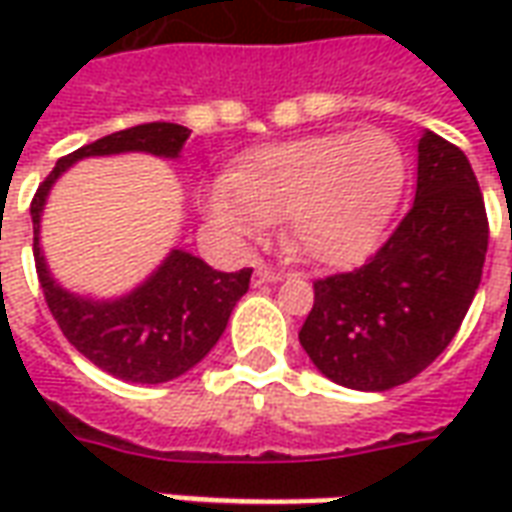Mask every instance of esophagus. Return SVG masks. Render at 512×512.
Wrapping results in <instances>:
<instances>
[{"instance_id": "esophagus-1", "label": "esophagus", "mask_w": 512, "mask_h": 512, "mask_svg": "<svg viewBox=\"0 0 512 512\" xmlns=\"http://www.w3.org/2000/svg\"><path fill=\"white\" fill-rule=\"evenodd\" d=\"M255 285H271V282H279L282 279V274L279 271H274V268H266V266H257L255 268Z\"/></svg>"}]
</instances>
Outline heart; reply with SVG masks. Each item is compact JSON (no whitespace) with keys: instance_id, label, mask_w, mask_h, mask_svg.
<instances>
[{"instance_id":"b5f03b06","label":"heart","mask_w":512,"mask_h":512,"mask_svg":"<svg viewBox=\"0 0 512 512\" xmlns=\"http://www.w3.org/2000/svg\"><path fill=\"white\" fill-rule=\"evenodd\" d=\"M406 153L384 131L323 134L263 147L213 183L205 219L227 244L249 246L285 216L293 249L323 266L362 263L406 186Z\"/></svg>"}]
</instances>
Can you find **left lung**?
<instances>
[{
  "mask_svg": "<svg viewBox=\"0 0 512 512\" xmlns=\"http://www.w3.org/2000/svg\"><path fill=\"white\" fill-rule=\"evenodd\" d=\"M488 252L485 202L463 150L425 128L414 205L365 266L315 282L299 343L334 384L386 392L452 343Z\"/></svg>",
  "mask_w": 512,
  "mask_h": 512,
  "instance_id": "1",
  "label": "left lung"
}]
</instances>
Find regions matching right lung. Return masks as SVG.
Returning a JSON list of instances; mask_svg holds the SVG:
<instances>
[{
	"instance_id": "obj_1",
	"label": "right lung",
	"mask_w": 512,
	"mask_h": 512,
	"mask_svg": "<svg viewBox=\"0 0 512 512\" xmlns=\"http://www.w3.org/2000/svg\"><path fill=\"white\" fill-rule=\"evenodd\" d=\"M189 134V128L178 123H145L95 139L93 145L79 147L57 161L29 208L35 266L54 321L79 354L128 384H164L200 365L219 343L238 299L249 290L252 268L227 274L191 252L169 249L153 274L123 296H82L62 288L49 271L40 246V219L49 191L76 161L120 153H147L175 161Z\"/></svg>"
}]
</instances>
